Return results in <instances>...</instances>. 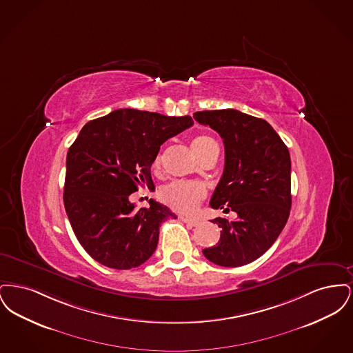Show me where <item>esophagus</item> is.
<instances>
[{"mask_svg": "<svg viewBox=\"0 0 353 353\" xmlns=\"http://www.w3.org/2000/svg\"><path fill=\"white\" fill-rule=\"evenodd\" d=\"M180 219L185 222L186 225H189V226H197L199 223H200V221L196 219H189V217H180Z\"/></svg>", "mask_w": 353, "mask_h": 353, "instance_id": "34e87169", "label": "esophagus"}]
</instances>
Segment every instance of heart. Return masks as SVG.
<instances>
[{"mask_svg": "<svg viewBox=\"0 0 353 353\" xmlns=\"http://www.w3.org/2000/svg\"><path fill=\"white\" fill-rule=\"evenodd\" d=\"M213 144H216L213 139L208 136H197L192 140L190 147L194 152V154L199 157L202 152L208 150ZM160 163H161V156L156 154L152 164L153 169H159ZM205 194L206 192L201 184L188 183V181H173L170 184L165 185L159 193L160 200L165 205H168L170 209L184 214L193 213L199 208L200 202L205 199Z\"/></svg>", "mask_w": 353, "mask_h": 353, "instance_id": "b5f03b06", "label": "heart"}]
</instances>
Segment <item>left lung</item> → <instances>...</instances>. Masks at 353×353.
I'll return each mask as SVG.
<instances>
[{
  "label": "left lung",
  "instance_id": "8db88e82",
  "mask_svg": "<svg viewBox=\"0 0 353 353\" xmlns=\"http://www.w3.org/2000/svg\"><path fill=\"white\" fill-rule=\"evenodd\" d=\"M223 140L225 168L210 206L236 213L213 219L221 238L203 255L213 263L238 268L258 259L281 234L291 209V159L279 134L263 119L236 110L193 115Z\"/></svg>",
  "mask_w": 353,
  "mask_h": 353
}]
</instances>
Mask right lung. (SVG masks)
<instances>
[{
    "instance_id": "right-lung-1",
    "label": "right lung",
    "mask_w": 353,
    "mask_h": 353,
    "mask_svg": "<svg viewBox=\"0 0 353 353\" xmlns=\"http://www.w3.org/2000/svg\"><path fill=\"white\" fill-rule=\"evenodd\" d=\"M192 125L190 117L123 108L82 128L68 148L63 202L79 243L97 262L134 269L154 252L161 223L177 217L153 200L134 210L130 194L153 188L160 145Z\"/></svg>"
}]
</instances>
